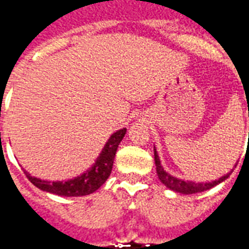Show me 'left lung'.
I'll list each match as a JSON object with an SVG mask.
<instances>
[{"instance_id": "left-lung-1", "label": "left lung", "mask_w": 249, "mask_h": 249, "mask_svg": "<svg viewBox=\"0 0 249 249\" xmlns=\"http://www.w3.org/2000/svg\"><path fill=\"white\" fill-rule=\"evenodd\" d=\"M155 164H156V172L157 176L160 178L164 185H167V188L172 189L175 192L183 193V195H191V193H198V192H204L207 189H211L213 188L214 185H217L221 181H224L225 178H228L231 175L227 173L225 176L220 178L219 180H214L212 183H193V181H185V180H181V178H175V176H171L169 173H167L164 171V168L161 167V162H160V159H159V155H157L156 149H155Z\"/></svg>"}]
</instances>
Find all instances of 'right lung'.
I'll return each mask as SVG.
<instances>
[{"instance_id":"add662e5","label":"right lung","mask_w":249,"mask_h":249,"mask_svg":"<svg viewBox=\"0 0 249 249\" xmlns=\"http://www.w3.org/2000/svg\"><path fill=\"white\" fill-rule=\"evenodd\" d=\"M125 133H126V129L124 128L110 136L108 142L105 144L104 149L100 153L97 161L94 162V165L90 169H88L85 173L74 178H71L68 181H46L41 178H32L26 171H25V175L29 178L30 183L35 184L36 187L45 192L54 193L58 196H66V197L90 195L94 191H97L98 188L108 180L109 175L112 172L116 152L121 140L124 139Z\"/></svg>"}]
</instances>
